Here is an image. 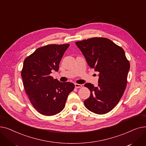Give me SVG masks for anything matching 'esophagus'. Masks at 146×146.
<instances>
[{
	"mask_svg": "<svg viewBox=\"0 0 146 146\" xmlns=\"http://www.w3.org/2000/svg\"><path fill=\"white\" fill-rule=\"evenodd\" d=\"M75 88H82V85H80V84L76 83L75 84Z\"/></svg>",
	"mask_w": 146,
	"mask_h": 146,
	"instance_id": "34e87169",
	"label": "esophagus"
}]
</instances>
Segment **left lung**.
<instances>
[{
    "label": "left lung",
    "instance_id": "1",
    "mask_svg": "<svg viewBox=\"0 0 146 146\" xmlns=\"http://www.w3.org/2000/svg\"><path fill=\"white\" fill-rule=\"evenodd\" d=\"M76 44L90 67L99 73L97 87L91 83L85 85L90 90V95L84 104L94 113H108L118 104L127 86L130 64L124 50L103 37L76 41Z\"/></svg>",
    "mask_w": 146,
    "mask_h": 146
}]
</instances>
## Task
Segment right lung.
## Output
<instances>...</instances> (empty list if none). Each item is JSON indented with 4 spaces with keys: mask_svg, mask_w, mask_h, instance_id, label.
Wrapping results in <instances>:
<instances>
[{
    "mask_svg": "<svg viewBox=\"0 0 146 146\" xmlns=\"http://www.w3.org/2000/svg\"><path fill=\"white\" fill-rule=\"evenodd\" d=\"M68 47L69 44L45 45L24 60L21 76L25 90L35 109L45 115L62 111L68 94L74 89L73 83L60 82L50 76L52 70H58Z\"/></svg>",
    "mask_w": 146,
    "mask_h": 146,
    "instance_id": "right-lung-1",
    "label": "right lung"
}]
</instances>
